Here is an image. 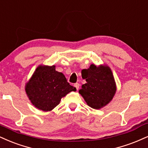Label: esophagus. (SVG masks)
<instances>
[{"label": "esophagus", "mask_w": 148, "mask_h": 148, "mask_svg": "<svg viewBox=\"0 0 148 148\" xmlns=\"http://www.w3.org/2000/svg\"><path fill=\"white\" fill-rule=\"evenodd\" d=\"M74 87H75V88H76V90H79V86H80V84H79V83H75V84H74Z\"/></svg>", "instance_id": "34e87169"}]
</instances>
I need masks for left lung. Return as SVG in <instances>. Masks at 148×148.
<instances>
[{"label": "left lung", "instance_id": "left-lung-1", "mask_svg": "<svg viewBox=\"0 0 148 148\" xmlns=\"http://www.w3.org/2000/svg\"><path fill=\"white\" fill-rule=\"evenodd\" d=\"M86 83L82 85L79 94L92 108L101 109L108 105L116 91V83L111 69L108 65L97 67L92 64L83 72Z\"/></svg>", "mask_w": 148, "mask_h": 148}]
</instances>
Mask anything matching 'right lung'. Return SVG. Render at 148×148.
Returning <instances> with one entry per match:
<instances>
[{
  "label": "right lung",
  "mask_w": 148,
  "mask_h": 148,
  "mask_svg": "<svg viewBox=\"0 0 148 148\" xmlns=\"http://www.w3.org/2000/svg\"><path fill=\"white\" fill-rule=\"evenodd\" d=\"M76 90L63 73L56 71L55 65H39L25 85L26 94L31 103L45 112L51 111L59 104L62 98Z\"/></svg>",
  "instance_id": "obj_1"
}]
</instances>
